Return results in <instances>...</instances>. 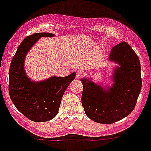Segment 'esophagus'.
<instances>
[{"label": "esophagus", "instance_id": "34e87169", "mask_svg": "<svg viewBox=\"0 0 151 151\" xmlns=\"http://www.w3.org/2000/svg\"><path fill=\"white\" fill-rule=\"evenodd\" d=\"M83 75H84L83 71H80V70H77V71H76V77H77V78H80V77H82Z\"/></svg>", "mask_w": 151, "mask_h": 151}]
</instances>
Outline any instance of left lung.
Here are the masks:
<instances>
[{
  "label": "left lung",
  "mask_w": 151,
  "mask_h": 151,
  "mask_svg": "<svg viewBox=\"0 0 151 151\" xmlns=\"http://www.w3.org/2000/svg\"><path fill=\"white\" fill-rule=\"evenodd\" d=\"M108 60L117 64L112 70L113 83L110 87L95 83L91 77L80 80L83 86L81 101L86 115L101 124L115 123L129 115L142 88L139 59L127 42L114 46Z\"/></svg>",
  "instance_id": "left-lung-1"
}]
</instances>
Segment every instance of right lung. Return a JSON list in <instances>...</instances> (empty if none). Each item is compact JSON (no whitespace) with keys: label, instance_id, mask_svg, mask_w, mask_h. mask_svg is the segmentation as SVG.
<instances>
[{"label":"right lung","instance_id":"obj_1","mask_svg":"<svg viewBox=\"0 0 151 151\" xmlns=\"http://www.w3.org/2000/svg\"><path fill=\"white\" fill-rule=\"evenodd\" d=\"M50 33H38L25 38L12 58L9 67V93L16 109L29 120L45 122L57 113L65 91L75 79L76 73L66 77L52 76L47 80L34 81L25 72V57L42 37H53Z\"/></svg>","mask_w":151,"mask_h":151}]
</instances>
